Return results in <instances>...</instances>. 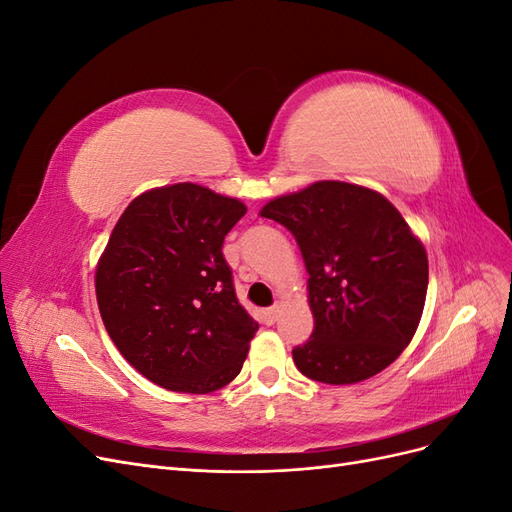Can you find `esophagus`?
I'll return each mask as SVG.
<instances>
[{"label":"esophagus","mask_w":512,"mask_h":512,"mask_svg":"<svg viewBox=\"0 0 512 512\" xmlns=\"http://www.w3.org/2000/svg\"><path fill=\"white\" fill-rule=\"evenodd\" d=\"M265 322L267 324H275V320H277V316H280V307H269V309H265Z\"/></svg>","instance_id":"obj_1"}]
</instances>
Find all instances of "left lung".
Here are the masks:
<instances>
[{
	"mask_svg": "<svg viewBox=\"0 0 512 512\" xmlns=\"http://www.w3.org/2000/svg\"><path fill=\"white\" fill-rule=\"evenodd\" d=\"M260 215L292 232L309 273L314 331L292 350L301 374L356 384L389 367L418 329L429 280L425 245L391 200L331 179L269 200Z\"/></svg>",
	"mask_w": 512,
	"mask_h": 512,
	"instance_id": "1",
	"label": "left lung"
}]
</instances>
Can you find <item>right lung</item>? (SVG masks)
Instances as JSON below:
<instances>
[{
	"label": "right lung",
	"mask_w": 512,
	"mask_h": 512,
	"mask_svg": "<svg viewBox=\"0 0 512 512\" xmlns=\"http://www.w3.org/2000/svg\"><path fill=\"white\" fill-rule=\"evenodd\" d=\"M247 207L198 183L136 196L96 267V299L113 344L138 374L205 395L239 376L258 331L237 301L224 237Z\"/></svg>",
	"instance_id": "1"
}]
</instances>
